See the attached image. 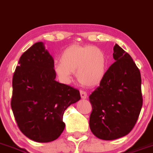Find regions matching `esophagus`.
I'll return each mask as SVG.
<instances>
[{"mask_svg":"<svg viewBox=\"0 0 153 153\" xmlns=\"http://www.w3.org/2000/svg\"><path fill=\"white\" fill-rule=\"evenodd\" d=\"M80 95H81V98H82V99H87V93L85 92V91H80Z\"/></svg>","mask_w":153,"mask_h":153,"instance_id":"34e87169","label":"esophagus"}]
</instances>
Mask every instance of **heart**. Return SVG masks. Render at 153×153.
Masks as SVG:
<instances>
[{
    "label": "heart",
    "instance_id": "heart-1",
    "mask_svg": "<svg viewBox=\"0 0 153 153\" xmlns=\"http://www.w3.org/2000/svg\"><path fill=\"white\" fill-rule=\"evenodd\" d=\"M54 64V71L65 83H69L72 73L85 86L94 87L104 79L107 71V58L104 51L94 46L72 45L66 48Z\"/></svg>",
    "mask_w": 153,
    "mask_h": 153
}]
</instances>
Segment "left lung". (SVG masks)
Returning a JSON list of instances; mask_svg holds the SVG:
<instances>
[{"label":"left lung","instance_id":"obj_1","mask_svg":"<svg viewBox=\"0 0 153 153\" xmlns=\"http://www.w3.org/2000/svg\"><path fill=\"white\" fill-rule=\"evenodd\" d=\"M115 62L89 96L91 132L99 139L113 140L131 132L143 105L140 71L129 54L115 44Z\"/></svg>","mask_w":153,"mask_h":153}]
</instances>
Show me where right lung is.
Instances as JSON below:
<instances>
[{
  "instance_id": "obj_1",
  "label": "right lung",
  "mask_w": 153,
  "mask_h": 153,
  "mask_svg": "<svg viewBox=\"0 0 153 153\" xmlns=\"http://www.w3.org/2000/svg\"><path fill=\"white\" fill-rule=\"evenodd\" d=\"M54 62L43 42L23 53L12 80L11 108L22 133L38 143L58 139L64 111L80 100L79 91L55 81Z\"/></svg>"
}]
</instances>
